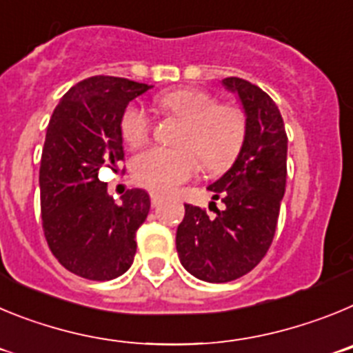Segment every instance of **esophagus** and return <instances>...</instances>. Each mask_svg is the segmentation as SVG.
Listing matches in <instances>:
<instances>
[{
  "mask_svg": "<svg viewBox=\"0 0 353 353\" xmlns=\"http://www.w3.org/2000/svg\"><path fill=\"white\" fill-rule=\"evenodd\" d=\"M150 201H152V207H159V205L164 201V196L157 194V192H152V194H150Z\"/></svg>",
  "mask_w": 353,
  "mask_h": 353,
  "instance_id": "34e87169",
  "label": "esophagus"
}]
</instances>
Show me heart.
<instances>
[{
    "label": "heart",
    "mask_w": 353,
    "mask_h": 353,
    "mask_svg": "<svg viewBox=\"0 0 353 353\" xmlns=\"http://www.w3.org/2000/svg\"><path fill=\"white\" fill-rule=\"evenodd\" d=\"M162 113L183 120L176 143L179 148L154 146L132 161L134 180L150 191L171 192L198 170V157L207 170H223L240 154L248 132L245 113L239 105L217 102L201 88H179L157 97ZM152 118L139 104L123 109L120 134L136 148L148 139Z\"/></svg>",
    "instance_id": "heart-1"
}]
</instances>
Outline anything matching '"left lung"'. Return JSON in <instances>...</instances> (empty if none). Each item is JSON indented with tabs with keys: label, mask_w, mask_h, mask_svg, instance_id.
Wrapping results in <instances>:
<instances>
[{
	"label": "left lung",
	"mask_w": 353,
	"mask_h": 353,
	"mask_svg": "<svg viewBox=\"0 0 353 353\" xmlns=\"http://www.w3.org/2000/svg\"><path fill=\"white\" fill-rule=\"evenodd\" d=\"M223 84L239 93L248 120L239 157L208 185L224 210L208 217L205 208L185 203V215L176 230L180 263L207 283L239 279L263 260L276 233L286 187L288 138L276 102L240 77H226Z\"/></svg>",
	"instance_id": "1"
}]
</instances>
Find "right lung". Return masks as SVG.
<instances>
[{"label":"right lung","mask_w":353,"mask_h":353,"mask_svg":"<svg viewBox=\"0 0 353 353\" xmlns=\"http://www.w3.org/2000/svg\"><path fill=\"white\" fill-rule=\"evenodd\" d=\"M148 88L123 77H88L65 93L49 120L39 174L43 235L56 260L84 279L109 281L134 261L150 196L129 189L114 203L99 173L123 161L121 113Z\"/></svg>","instance_id":"1"}]
</instances>
